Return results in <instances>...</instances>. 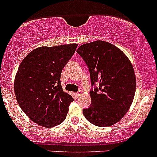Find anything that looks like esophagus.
<instances>
[{
	"label": "esophagus",
	"mask_w": 157,
	"mask_h": 157,
	"mask_svg": "<svg viewBox=\"0 0 157 157\" xmlns=\"http://www.w3.org/2000/svg\"><path fill=\"white\" fill-rule=\"evenodd\" d=\"M81 93H82V91H78V92H76L75 93V96H77V97H79V96L80 95H81Z\"/></svg>",
	"instance_id": "34e87169"
}]
</instances>
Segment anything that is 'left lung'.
Instances as JSON below:
<instances>
[{
	"label": "left lung",
	"mask_w": 157,
	"mask_h": 157,
	"mask_svg": "<svg viewBox=\"0 0 157 157\" xmlns=\"http://www.w3.org/2000/svg\"><path fill=\"white\" fill-rule=\"evenodd\" d=\"M77 53L88 66L94 86L91 105L83 109V114L94 125H113L127 113L134 99L136 79L132 63L120 49L102 40L80 46Z\"/></svg>",
	"instance_id": "1"
}]
</instances>
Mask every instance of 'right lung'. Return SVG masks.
Wrapping results in <instances>:
<instances>
[{
  "mask_svg": "<svg viewBox=\"0 0 157 157\" xmlns=\"http://www.w3.org/2000/svg\"><path fill=\"white\" fill-rule=\"evenodd\" d=\"M78 44L35 49L23 59L14 90L21 110L33 121L46 128L62 123L73 101L61 85V74Z\"/></svg>",
  "mask_w": 157,
  "mask_h": 157,
  "instance_id": "obj_1",
  "label": "right lung"
}]
</instances>
